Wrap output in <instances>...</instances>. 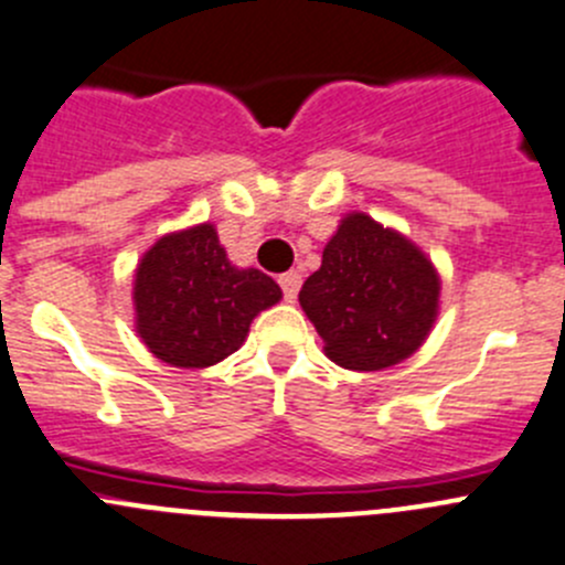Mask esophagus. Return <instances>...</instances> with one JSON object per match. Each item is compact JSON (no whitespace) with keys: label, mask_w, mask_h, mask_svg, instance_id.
<instances>
[{"label":"esophagus","mask_w":565,"mask_h":565,"mask_svg":"<svg viewBox=\"0 0 565 565\" xmlns=\"http://www.w3.org/2000/svg\"><path fill=\"white\" fill-rule=\"evenodd\" d=\"M280 288H282V296L288 301H294L296 299V294H299V288H301V275L299 271H285V275H280Z\"/></svg>","instance_id":"esophagus-1"}]
</instances>
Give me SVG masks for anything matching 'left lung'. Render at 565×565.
Masks as SVG:
<instances>
[{
    "label": "left lung",
    "instance_id": "left-lung-1",
    "mask_svg": "<svg viewBox=\"0 0 565 565\" xmlns=\"http://www.w3.org/2000/svg\"><path fill=\"white\" fill-rule=\"evenodd\" d=\"M439 277L412 242L365 214H351L299 290L332 362L382 371L406 360L437 318Z\"/></svg>",
    "mask_w": 565,
    "mask_h": 565
}]
</instances>
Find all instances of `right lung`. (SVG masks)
<instances>
[{
  "label": "right lung",
  "mask_w": 565,
  "mask_h": 565,
  "mask_svg": "<svg viewBox=\"0 0 565 565\" xmlns=\"http://www.w3.org/2000/svg\"><path fill=\"white\" fill-rule=\"evenodd\" d=\"M280 296L269 275L231 266L214 225H198L145 253L134 280L137 332L170 365L209 367L231 356Z\"/></svg>",
  "instance_id": "1"
}]
</instances>
